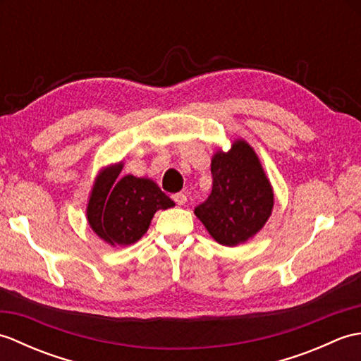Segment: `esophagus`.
Here are the masks:
<instances>
[{
    "mask_svg": "<svg viewBox=\"0 0 361 361\" xmlns=\"http://www.w3.org/2000/svg\"><path fill=\"white\" fill-rule=\"evenodd\" d=\"M172 198H173V202H175L176 204H178V206H183V204H185V203L188 202V197H186L185 194H181V192L173 194Z\"/></svg>",
    "mask_w": 361,
    "mask_h": 361,
    "instance_id": "esophagus-1",
    "label": "esophagus"
}]
</instances>
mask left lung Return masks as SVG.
Returning <instances> with one entry per match:
<instances>
[{"label": "left lung", "mask_w": 361, "mask_h": 361, "mask_svg": "<svg viewBox=\"0 0 361 361\" xmlns=\"http://www.w3.org/2000/svg\"><path fill=\"white\" fill-rule=\"evenodd\" d=\"M211 173V195L194 212L220 245L235 247L257 234L271 216V185L243 140H235L228 152H216Z\"/></svg>", "instance_id": "left-lung-1"}]
</instances>
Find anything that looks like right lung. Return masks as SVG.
Segmentation results:
<instances>
[{
    "instance_id": "obj_1",
    "label": "right lung",
    "mask_w": 361,
    "mask_h": 361,
    "mask_svg": "<svg viewBox=\"0 0 361 361\" xmlns=\"http://www.w3.org/2000/svg\"><path fill=\"white\" fill-rule=\"evenodd\" d=\"M122 166L113 164L99 172L87 208L91 229L113 247L140 240L155 212L175 204L155 181L119 176Z\"/></svg>"
}]
</instances>
